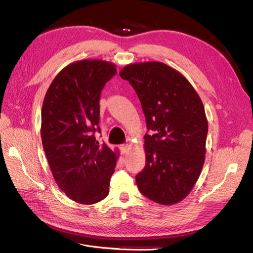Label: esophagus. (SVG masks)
<instances>
[{"label":"esophagus","mask_w":253,"mask_h":253,"mask_svg":"<svg viewBox=\"0 0 253 253\" xmlns=\"http://www.w3.org/2000/svg\"><path fill=\"white\" fill-rule=\"evenodd\" d=\"M120 149H121V153L124 155V154H126L127 152H128V150H129V144H122L121 145V148H120Z\"/></svg>","instance_id":"obj_1"}]
</instances>
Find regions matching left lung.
Masks as SVG:
<instances>
[{
    "mask_svg": "<svg viewBox=\"0 0 253 253\" xmlns=\"http://www.w3.org/2000/svg\"><path fill=\"white\" fill-rule=\"evenodd\" d=\"M120 77L135 90L151 133L144 135L145 166L139 192L171 205L193 189L205 159L208 123L203 103L181 74L162 62L125 66Z\"/></svg>",
    "mask_w": 253,
    "mask_h": 253,
    "instance_id": "1",
    "label": "left lung"
}]
</instances>
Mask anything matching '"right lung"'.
<instances>
[{
  "instance_id": "add662e5",
  "label": "right lung",
  "mask_w": 253,
  "mask_h": 253,
  "mask_svg": "<svg viewBox=\"0 0 253 253\" xmlns=\"http://www.w3.org/2000/svg\"><path fill=\"white\" fill-rule=\"evenodd\" d=\"M116 74L111 62H74L53 80L44 98L41 135L50 169L60 190L81 204L109 194L117 155L95 134L101 91Z\"/></svg>"
}]
</instances>
